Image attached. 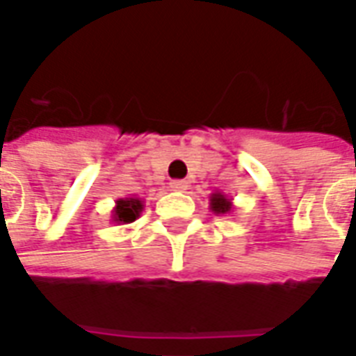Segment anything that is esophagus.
<instances>
[{
    "mask_svg": "<svg viewBox=\"0 0 356 356\" xmlns=\"http://www.w3.org/2000/svg\"><path fill=\"white\" fill-rule=\"evenodd\" d=\"M170 188L175 191V193H185L186 188H188V183L186 181H171Z\"/></svg>",
    "mask_w": 356,
    "mask_h": 356,
    "instance_id": "34e87169",
    "label": "esophagus"
}]
</instances>
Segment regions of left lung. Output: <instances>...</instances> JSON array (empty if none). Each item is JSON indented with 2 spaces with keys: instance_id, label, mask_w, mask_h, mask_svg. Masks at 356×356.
I'll return each mask as SVG.
<instances>
[{
  "instance_id": "8db88e82",
  "label": "left lung",
  "mask_w": 356,
  "mask_h": 356,
  "mask_svg": "<svg viewBox=\"0 0 356 356\" xmlns=\"http://www.w3.org/2000/svg\"><path fill=\"white\" fill-rule=\"evenodd\" d=\"M209 209L216 216H227V213L234 211V206H232V200L227 194H223L221 191H216L209 196Z\"/></svg>"
}]
</instances>
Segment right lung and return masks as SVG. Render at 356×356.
<instances>
[{
	"instance_id": "right-lung-1",
	"label": "right lung",
	"mask_w": 356,
	"mask_h": 356,
	"mask_svg": "<svg viewBox=\"0 0 356 356\" xmlns=\"http://www.w3.org/2000/svg\"><path fill=\"white\" fill-rule=\"evenodd\" d=\"M143 209H145V202H143V198H137V196L118 198L116 206L112 209V223H133L135 219H139L140 213H143Z\"/></svg>"
}]
</instances>
